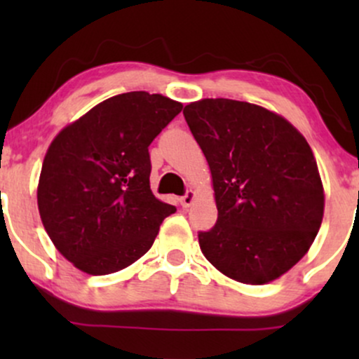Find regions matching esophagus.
I'll use <instances>...</instances> for the list:
<instances>
[{
    "mask_svg": "<svg viewBox=\"0 0 359 359\" xmlns=\"http://www.w3.org/2000/svg\"><path fill=\"white\" fill-rule=\"evenodd\" d=\"M194 197H196V194L192 191H187L182 197H180V204H182L184 208H189V205L194 203Z\"/></svg>",
    "mask_w": 359,
    "mask_h": 359,
    "instance_id": "esophagus-1",
    "label": "esophagus"
}]
</instances>
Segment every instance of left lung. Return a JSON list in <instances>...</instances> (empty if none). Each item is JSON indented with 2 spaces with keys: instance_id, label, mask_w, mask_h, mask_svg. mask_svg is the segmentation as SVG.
<instances>
[{
  "instance_id": "1",
  "label": "left lung",
  "mask_w": 359,
  "mask_h": 359,
  "mask_svg": "<svg viewBox=\"0 0 359 359\" xmlns=\"http://www.w3.org/2000/svg\"><path fill=\"white\" fill-rule=\"evenodd\" d=\"M184 118L211 168L217 221L199 231L204 257L250 285L278 278L311 248L324 191L306 138L278 114L233 100H203Z\"/></svg>"
}]
</instances>
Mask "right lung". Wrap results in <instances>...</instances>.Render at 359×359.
Instances as JSON below:
<instances>
[{
  "label": "right lung",
  "mask_w": 359,
  "mask_h": 359,
  "mask_svg": "<svg viewBox=\"0 0 359 359\" xmlns=\"http://www.w3.org/2000/svg\"><path fill=\"white\" fill-rule=\"evenodd\" d=\"M182 104L118 94L62 130L45 155L39 211L55 248L89 275L126 269L154 245L175 205L150 191L148 147Z\"/></svg>",
  "instance_id": "obj_1"
}]
</instances>
